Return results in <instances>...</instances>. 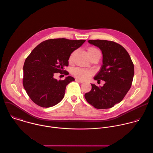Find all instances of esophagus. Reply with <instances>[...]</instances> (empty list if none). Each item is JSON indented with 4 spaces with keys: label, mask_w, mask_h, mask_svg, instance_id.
<instances>
[{
    "label": "esophagus",
    "mask_w": 153,
    "mask_h": 153,
    "mask_svg": "<svg viewBox=\"0 0 153 153\" xmlns=\"http://www.w3.org/2000/svg\"><path fill=\"white\" fill-rule=\"evenodd\" d=\"M76 81L79 82H80V83H83V80H79V79H76Z\"/></svg>",
    "instance_id": "34e87169"
}]
</instances>
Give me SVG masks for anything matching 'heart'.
<instances>
[{"label": "heart", "instance_id": "heart-1", "mask_svg": "<svg viewBox=\"0 0 153 153\" xmlns=\"http://www.w3.org/2000/svg\"><path fill=\"white\" fill-rule=\"evenodd\" d=\"M97 52H99V51L94 47H91V48H88V54L94 53H97ZM74 54V53H73L71 54V55L70 56V60H71ZM72 73L76 77H77L81 80L87 79L88 78H89L90 77V76L91 75V71L82 69V68H75L74 70H73Z\"/></svg>", "mask_w": 153, "mask_h": 153}]
</instances>
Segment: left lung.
I'll list each match as a JSON object with an SVG mask.
<instances>
[{
    "instance_id": "8db88e82",
    "label": "left lung",
    "mask_w": 153,
    "mask_h": 153,
    "mask_svg": "<svg viewBox=\"0 0 153 153\" xmlns=\"http://www.w3.org/2000/svg\"><path fill=\"white\" fill-rule=\"evenodd\" d=\"M103 55L102 65L94 79L105 82L103 86L91 83V90L85 94L90 104L97 109H108L120 103L131 86L134 65L126 50L118 43L103 40H89Z\"/></svg>"
}]
</instances>
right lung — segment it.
<instances>
[{
    "label": "right lung",
    "instance_id": "obj_1",
    "mask_svg": "<svg viewBox=\"0 0 153 153\" xmlns=\"http://www.w3.org/2000/svg\"><path fill=\"white\" fill-rule=\"evenodd\" d=\"M85 40L53 39L39 44L26 59L24 65L23 85L30 98L37 105L48 108L59 103L65 96L67 85L74 78L67 76L63 80L54 78L56 73H68L71 54L80 47Z\"/></svg>",
    "mask_w": 153,
    "mask_h": 153
}]
</instances>
